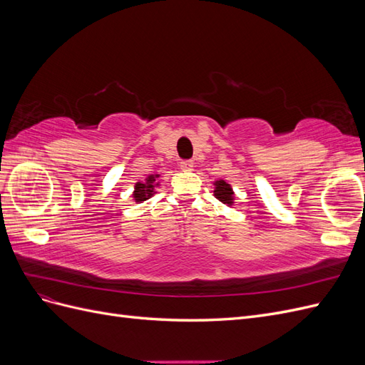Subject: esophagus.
I'll list each match as a JSON object with an SVG mask.
<instances>
[{
    "label": "esophagus",
    "instance_id": "esophagus-1",
    "mask_svg": "<svg viewBox=\"0 0 365 365\" xmlns=\"http://www.w3.org/2000/svg\"><path fill=\"white\" fill-rule=\"evenodd\" d=\"M180 165H181L182 170H192L193 169V161L192 160H182L180 163Z\"/></svg>",
    "mask_w": 365,
    "mask_h": 365
}]
</instances>
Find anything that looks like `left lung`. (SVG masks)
I'll return each mask as SVG.
<instances>
[{"label":"left lung","instance_id":"8db88e82","mask_svg":"<svg viewBox=\"0 0 365 365\" xmlns=\"http://www.w3.org/2000/svg\"><path fill=\"white\" fill-rule=\"evenodd\" d=\"M213 184H215V190H213L215 197H217L220 202L227 204L228 207L233 205L235 204V192H233V189H231V185L225 180H217Z\"/></svg>","mask_w":365,"mask_h":365}]
</instances>
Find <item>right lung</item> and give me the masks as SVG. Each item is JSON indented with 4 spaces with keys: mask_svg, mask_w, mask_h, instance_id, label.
I'll use <instances>...</instances> for the list:
<instances>
[{
    "mask_svg": "<svg viewBox=\"0 0 365 365\" xmlns=\"http://www.w3.org/2000/svg\"><path fill=\"white\" fill-rule=\"evenodd\" d=\"M158 178L160 175H148V178L145 181H140L134 185V193H132V196H134V201L137 204L149 200L150 196L157 193L155 189L160 185Z\"/></svg>",
    "mask_w": 365,
    "mask_h": 365,
    "instance_id": "add662e5",
    "label": "right lung"
}]
</instances>
